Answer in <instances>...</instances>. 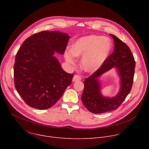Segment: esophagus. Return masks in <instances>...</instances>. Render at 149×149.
<instances>
[{"mask_svg": "<svg viewBox=\"0 0 149 149\" xmlns=\"http://www.w3.org/2000/svg\"><path fill=\"white\" fill-rule=\"evenodd\" d=\"M81 79V77L79 76V75H75L74 77H73V79H72V81L73 82H77V81H79Z\"/></svg>", "mask_w": 149, "mask_h": 149, "instance_id": "34e87169", "label": "esophagus"}]
</instances>
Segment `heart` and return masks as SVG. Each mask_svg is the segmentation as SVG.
<instances>
[{
  "mask_svg": "<svg viewBox=\"0 0 149 149\" xmlns=\"http://www.w3.org/2000/svg\"><path fill=\"white\" fill-rule=\"evenodd\" d=\"M112 49L111 40L102 36L90 35L83 36L74 42L71 51L65 52L66 61L74 65L75 59L81 57V66L87 72L98 70L109 58Z\"/></svg>",
  "mask_w": 149,
  "mask_h": 149,
  "instance_id": "heart-1",
  "label": "heart"
}]
</instances>
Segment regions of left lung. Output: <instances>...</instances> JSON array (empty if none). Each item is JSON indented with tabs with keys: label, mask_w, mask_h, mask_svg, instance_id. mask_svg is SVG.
Here are the masks:
<instances>
[{
	"label": "left lung",
	"mask_w": 149,
	"mask_h": 149,
	"mask_svg": "<svg viewBox=\"0 0 149 149\" xmlns=\"http://www.w3.org/2000/svg\"><path fill=\"white\" fill-rule=\"evenodd\" d=\"M114 52L104 64L90 77L85 79L81 100L87 109L94 114L104 113L118 108L130 93L133 82L136 62L134 56L125 43L114 35ZM113 68L117 69L120 78V89L112 98L104 97L100 93V84L97 78Z\"/></svg>",
	"instance_id": "left-lung-1"
}]
</instances>
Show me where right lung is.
I'll list each match as a JSON object with an SVG mask.
<instances>
[{"label": "right lung", "instance_id": "obj_1", "mask_svg": "<svg viewBox=\"0 0 149 149\" xmlns=\"http://www.w3.org/2000/svg\"><path fill=\"white\" fill-rule=\"evenodd\" d=\"M70 36L59 31H42L27 38L18 50L14 65L16 91L31 107L48 109L71 84L73 74L62 70L54 55H63Z\"/></svg>", "mask_w": 149, "mask_h": 149}]
</instances>
